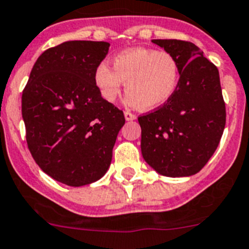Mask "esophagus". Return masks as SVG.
Masks as SVG:
<instances>
[{
  "mask_svg": "<svg viewBox=\"0 0 249 249\" xmlns=\"http://www.w3.org/2000/svg\"><path fill=\"white\" fill-rule=\"evenodd\" d=\"M124 116H125V120H126V122H131V120L136 119V116L134 115L133 113H130V111H125Z\"/></svg>",
  "mask_w": 249,
  "mask_h": 249,
  "instance_id": "1",
  "label": "esophagus"
}]
</instances>
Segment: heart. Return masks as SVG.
<instances>
[{"label": "heart", "instance_id": "heart-1", "mask_svg": "<svg viewBox=\"0 0 249 249\" xmlns=\"http://www.w3.org/2000/svg\"><path fill=\"white\" fill-rule=\"evenodd\" d=\"M97 67L94 83L103 99L114 103L125 84L130 105L150 111L166 104L180 86L181 67L178 58L167 52L135 47L125 49L113 59Z\"/></svg>", "mask_w": 249, "mask_h": 249}]
</instances>
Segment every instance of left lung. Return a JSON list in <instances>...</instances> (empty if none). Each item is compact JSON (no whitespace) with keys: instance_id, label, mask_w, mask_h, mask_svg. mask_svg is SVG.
Wrapping results in <instances>:
<instances>
[{"instance_id":"obj_1","label":"left lung","mask_w":249,"mask_h":249,"mask_svg":"<svg viewBox=\"0 0 249 249\" xmlns=\"http://www.w3.org/2000/svg\"><path fill=\"white\" fill-rule=\"evenodd\" d=\"M178 58L180 86L155 111L139 116L141 154L158 174L186 178L211 159L226 125L218 69L191 42L152 39Z\"/></svg>"}]
</instances>
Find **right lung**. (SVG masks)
Segmentation results:
<instances>
[{
  "label": "right lung",
  "instance_id": "add662e5",
  "mask_svg": "<svg viewBox=\"0 0 249 249\" xmlns=\"http://www.w3.org/2000/svg\"><path fill=\"white\" fill-rule=\"evenodd\" d=\"M108 42L68 41L44 51L22 93L27 145L48 176L73 187L102 178L124 114L100 95L94 73Z\"/></svg>",
  "mask_w": 249,
  "mask_h": 249
}]
</instances>
